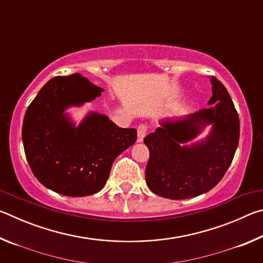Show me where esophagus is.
<instances>
[{
	"label": "esophagus",
	"instance_id": "34e87169",
	"mask_svg": "<svg viewBox=\"0 0 263 263\" xmlns=\"http://www.w3.org/2000/svg\"><path fill=\"white\" fill-rule=\"evenodd\" d=\"M137 135H138V141L141 142L142 140H144L145 136L147 135V126H146L145 124H140V125L137 128Z\"/></svg>",
	"mask_w": 263,
	"mask_h": 263
}]
</instances>
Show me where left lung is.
<instances>
[{"instance_id": "obj_1", "label": "left lung", "mask_w": 263, "mask_h": 263, "mask_svg": "<svg viewBox=\"0 0 263 263\" xmlns=\"http://www.w3.org/2000/svg\"><path fill=\"white\" fill-rule=\"evenodd\" d=\"M210 82V108L163 119L160 127L145 137L149 149L146 183L161 197L185 199L205 194L218 184L232 162L239 142V116L224 84L215 77ZM209 125L211 133L189 145Z\"/></svg>"}]
</instances>
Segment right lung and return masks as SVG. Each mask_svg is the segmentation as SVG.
I'll list each match as a JSON object with an SVG mask.
<instances>
[{
  "label": "right lung",
  "instance_id": "add662e5",
  "mask_svg": "<svg viewBox=\"0 0 263 263\" xmlns=\"http://www.w3.org/2000/svg\"><path fill=\"white\" fill-rule=\"evenodd\" d=\"M103 91L75 73L51 79L31 102L22 139L31 171L46 188L70 197L99 193L115 159L136 142V128L119 127L108 116L91 111L77 125L66 111Z\"/></svg>",
  "mask_w": 263,
  "mask_h": 263
}]
</instances>
